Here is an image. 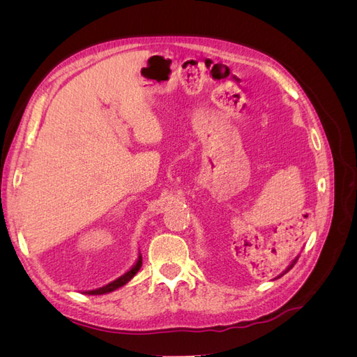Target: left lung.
Instances as JSON below:
<instances>
[{
	"label": "left lung",
	"instance_id": "obj_1",
	"mask_svg": "<svg viewBox=\"0 0 357 357\" xmlns=\"http://www.w3.org/2000/svg\"><path fill=\"white\" fill-rule=\"evenodd\" d=\"M298 257H299V256H296V257H295V259H294V261H291V262H290V265H289V266H287V268H286V269H284V271H283V273H282V274H280V275H277V277H275V278H274V280H277V278H280V277H282V275H284V274H286V273H287V271H290V269H291V268H294V265H295V264H296V261H298Z\"/></svg>",
	"mask_w": 357,
	"mask_h": 357
}]
</instances>
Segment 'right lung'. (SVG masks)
Wrapping results in <instances>:
<instances>
[{"instance_id":"obj_1","label":"right lung","mask_w":357,"mask_h":357,"mask_svg":"<svg viewBox=\"0 0 357 357\" xmlns=\"http://www.w3.org/2000/svg\"><path fill=\"white\" fill-rule=\"evenodd\" d=\"M142 265H143V257H142V253H139V255H138V259H137V262L132 265V268L129 269L128 273H125L123 275L116 278L114 282H112V283H109V284H105V286H102V287H100V289L88 290V291H84V294H86V295H104V294H110V291H113V290H116V289H119V287L125 286V284L129 282V280H131V278L139 271V268H142Z\"/></svg>"}]
</instances>
